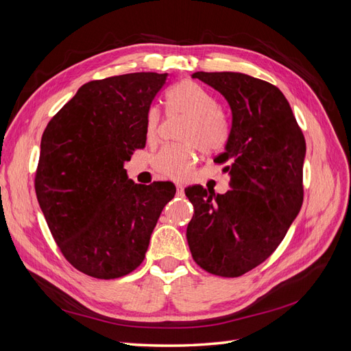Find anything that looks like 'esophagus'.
I'll use <instances>...</instances> for the list:
<instances>
[{
	"mask_svg": "<svg viewBox=\"0 0 351 351\" xmlns=\"http://www.w3.org/2000/svg\"><path fill=\"white\" fill-rule=\"evenodd\" d=\"M183 192H184V186L177 183V193H178V195H183Z\"/></svg>",
	"mask_w": 351,
	"mask_h": 351,
	"instance_id": "34e87169",
	"label": "esophagus"
}]
</instances>
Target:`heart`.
<instances>
[{"label": "heart", "mask_w": 351, "mask_h": 351, "mask_svg": "<svg viewBox=\"0 0 351 351\" xmlns=\"http://www.w3.org/2000/svg\"><path fill=\"white\" fill-rule=\"evenodd\" d=\"M168 107L173 112H183L190 117L183 133V139L195 143L205 154H214L224 147L228 132L224 120L218 114V104L210 95L195 82H183L168 93ZM161 114L151 108L146 117L147 139L155 141L159 132ZM196 162L193 145H168L154 159L158 173L165 177L184 180Z\"/></svg>", "instance_id": "1"}]
</instances>
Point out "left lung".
I'll return each mask as SVG.
<instances>
[{
	"mask_svg": "<svg viewBox=\"0 0 351 351\" xmlns=\"http://www.w3.org/2000/svg\"><path fill=\"white\" fill-rule=\"evenodd\" d=\"M219 92L231 110L224 152L231 189L224 195L187 189L195 214L187 243L195 262L219 277L256 268L285 237L303 204L304 136L274 84L243 73L192 74Z\"/></svg>",
	"mask_w": 351,
	"mask_h": 351,
	"instance_id": "left-lung-1",
	"label": "left lung"
}]
</instances>
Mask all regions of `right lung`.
<instances>
[{"instance_id": "1", "label": "right lung", "mask_w": 351, "mask_h": 351, "mask_svg": "<svg viewBox=\"0 0 351 351\" xmlns=\"http://www.w3.org/2000/svg\"><path fill=\"white\" fill-rule=\"evenodd\" d=\"M167 77L130 73L83 84L42 134L39 206L66 259L93 278L139 267L176 195L173 183L137 184L124 169L146 145V117Z\"/></svg>"}]
</instances>
